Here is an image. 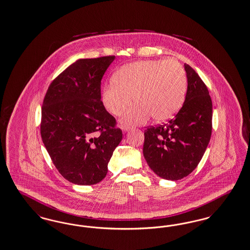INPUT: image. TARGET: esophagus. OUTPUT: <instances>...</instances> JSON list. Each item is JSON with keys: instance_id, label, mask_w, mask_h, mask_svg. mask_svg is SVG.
Wrapping results in <instances>:
<instances>
[{"instance_id": "esophagus-1", "label": "esophagus", "mask_w": 250, "mask_h": 250, "mask_svg": "<svg viewBox=\"0 0 250 250\" xmlns=\"http://www.w3.org/2000/svg\"><path fill=\"white\" fill-rule=\"evenodd\" d=\"M122 129L124 132H126V131H128L130 129L129 126H126V125H124L123 127H122Z\"/></svg>"}]
</instances>
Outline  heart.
Returning <instances> with one entry per match:
<instances>
[{"instance_id": "b5f03b06", "label": "heart", "mask_w": 250, "mask_h": 250, "mask_svg": "<svg viewBox=\"0 0 250 250\" xmlns=\"http://www.w3.org/2000/svg\"><path fill=\"white\" fill-rule=\"evenodd\" d=\"M187 89V76L177 60H141L125 65L113 82L102 92L105 108L120 116L132 104L138 103L123 117L125 125H140L150 119L165 122L180 110Z\"/></svg>"}]
</instances>
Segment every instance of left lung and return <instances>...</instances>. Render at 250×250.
<instances>
[{"label":"left lung","instance_id":"1","mask_svg":"<svg viewBox=\"0 0 250 250\" xmlns=\"http://www.w3.org/2000/svg\"><path fill=\"white\" fill-rule=\"evenodd\" d=\"M185 101L167 124L144 131L143 155L157 176L179 180L196 168L209 143L212 132V101L197 72L188 64Z\"/></svg>","mask_w":250,"mask_h":250}]
</instances>
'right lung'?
<instances>
[{"mask_svg":"<svg viewBox=\"0 0 250 250\" xmlns=\"http://www.w3.org/2000/svg\"><path fill=\"white\" fill-rule=\"evenodd\" d=\"M114 56L72 63L51 83L42 106L41 136L62 177L93 185L108 173L123 138L101 101L100 84Z\"/></svg>","mask_w":250,"mask_h":250,"instance_id":"1","label":"right lung"}]
</instances>
